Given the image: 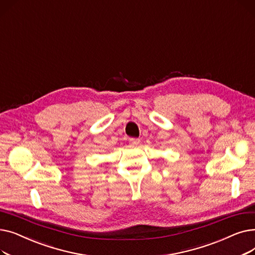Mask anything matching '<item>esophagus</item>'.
Masks as SVG:
<instances>
[{
    "label": "esophagus",
    "instance_id": "esophagus-1",
    "mask_svg": "<svg viewBox=\"0 0 255 255\" xmlns=\"http://www.w3.org/2000/svg\"><path fill=\"white\" fill-rule=\"evenodd\" d=\"M129 141H130L132 144H134V145L139 144V139H138V138H130Z\"/></svg>",
    "mask_w": 255,
    "mask_h": 255
}]
</instances>
